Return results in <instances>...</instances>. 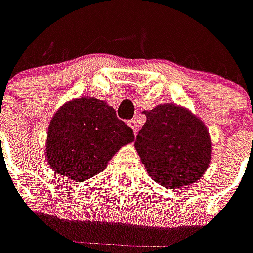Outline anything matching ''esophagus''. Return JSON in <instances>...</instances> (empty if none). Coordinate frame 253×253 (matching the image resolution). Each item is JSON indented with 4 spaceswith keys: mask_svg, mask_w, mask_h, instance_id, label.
<instances>
[{
    "mask_svg": "<svg viewBox=\"0 0 253 253\" xmlns=\"http://www.w3.org/2000/svg\"><path fill=\"white\" fill-rule=\"evenodd\" d=\"M128 126L131 127V130H133L134 134H137V131H139V123H137L136 120H130V122H128Z\"/></svg>",
    "mask_w": 253,
    "mask_h": 253,
    "instance_id": "obj_1",
    "label": "esophagus"
}]
</instances>
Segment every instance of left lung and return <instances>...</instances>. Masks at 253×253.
<instances>
[{
	"instance_id": "8db88e82",
	"label": "left lung",
	"mask_w": 253,
	"mask_h": 253,
	"mask_svg": "<svg viewBox=\"0 0 253 253\" xmlns=\"http://www.w3.org/2000/svg\"><path fill=\"white\" fill-rule=\"evenodd\" d=\"M134 147L149 176L177 189L199 180L212 157L209 130L198 116L179 104L165 103L146 110Z\"/></svg>"
}]
</instances>
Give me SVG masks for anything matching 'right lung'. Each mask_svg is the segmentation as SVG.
Segmentation results:
<instances>
[{
    "instance_id": "1",
    "label": "right lung",
    "mask_w": 253,
    "mask_h": 253,
    "mask_svg": "<svg viewBox=\"0 0 253 253\" xmlns=\"http://www.w3.org/2000/svg\"><path fill=\"white\" fill-rule=\"evenodd\" d=\"M133 140V130L117 119L112 106L84 96L54 113L45 156L55 173L83 182L104 170L114 153Z\"/></svg>"
}]
</instances>
